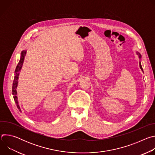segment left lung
<instances>
[{"label":"left lung","instance_id":"obj_1","mask_svg":"<svg viewBox=\"0 0 155 155\" xmlns=\"http://www.w3.org/2000/svg\"><path fill=\"white\" fill-rule=\"evenodd\" d=\"M139 57H140V58H141V56H140V54L139 53ZM139 64H140V69H142V71H143V69H142V65H141V64H140V62Z\"/></svg>","mask_w":155,"mask_h":155}]
</instances>
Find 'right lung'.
Instances as JSON below:
<instances>
[{"label":"right lung","mask_w":155,"mask_h":155,"mask_svg":"<svg viewBox=\"0 0 155 155\" xmlns=\"http://www.w3.org/2000/svg\"><path fill=\"white\" fill-rule=\"evenodd\" d=\"M25 54H26V51H23L21 53V59L19 62H18V64L16 66V70L15 71V78H14V80H13V86H12V94L13 95V98L15 100V102L16 104V106L18 107V108L19 109V111L21 112V110L19 108V106L18 105V102L17 100V92H16V87H17V84H18V76H19V72L21 71V68H22V65H23L24 60H25Z\"/></svg>","instance_id":"obj_1"}]
</instances>
